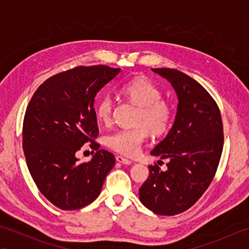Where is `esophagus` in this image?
Here are the masks:
<instances>
[{
	"label": "esophagus",
	"instance_id": "1",
	"mask_svg": "<svg viewBox=\"0 0 249 249\" xmlns=\"http://www.w3.org/2000/svg\"><path fill=\"white\" fill-rule=\"evenodd\" d=\"M115 160H116V161L123 163V165H131V162H133L131 160H127V158H125V157H123V156H120V155L116 156Z\"/></svg>",
	"mask_w": 249,
	"mask_h": 249
}]
</instances>
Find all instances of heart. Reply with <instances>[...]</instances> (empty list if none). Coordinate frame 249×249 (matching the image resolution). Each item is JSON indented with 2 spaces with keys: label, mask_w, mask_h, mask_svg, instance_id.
Listing matches in <instances>:
<instances>
[{
  "label": "heart",
  "mask_w": 249,
  "mask_h": 249,
  "mask_svg": "<svg viewBox=\"0 0 249 249\" xmlns=\"http://www.w3.org/2000/svg\"><path fill=\"white\" fill-rule=\"evenodd\" d=\"M121 93L140 107L136 121L138 127L115 130L106 137L105 143L120 154L136 156L147 139V129L154 135H161L169 128L173 110L171 105L161 98L160 89L143 77H137L123 84ZM113 112V98L109 94H105L96 106L97 118L104 124H109L112 121Z\"/></svg>",
  "instance_id": "obj_1"
}]
</instances>
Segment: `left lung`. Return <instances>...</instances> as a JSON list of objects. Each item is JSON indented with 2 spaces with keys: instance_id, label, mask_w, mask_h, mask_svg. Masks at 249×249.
<instances>
[{
  "instance_id": "8db88e82",
  "label": "left lung",
  "mask_w": 249,
  "mask_h": 249,
  "mask_svg": "<svg viewBox=\"0 0 249 249\" xmlns=\"http://www.w3.org/2000/svg\"><path fill=\"white\" fill-rule=\"evenodd\" d=\"M152 71L171 83L178 104L172 128L151 152L169 160L168 169L149 166L139 198L155 214L172 216L193 206L213 181L223 152V121L213 97L193 78L171 68Z\"/></svg>"
}]
</instances>
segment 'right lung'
<instances>
[{
  "mask_svg": "<svg viewBox=\"0 0 249 249\" xmlns=\"http://www.w3.org/2000/svg\"><path fill=\"white\" fill-rule=\"evenodd\" d=\"M121 71L106 65L78 66L40 84L25 111L23 151L29 171L40 193L62 210L92 203L115 163L112 153L99 150L94 100ZM91 142L97 151L88 163L76 152Z\"/></svg>",
  "mask_w": 249,
  "mask_h": 249,
  "instance_id": "1",
  "label": "right lung"
}]
</instances>
